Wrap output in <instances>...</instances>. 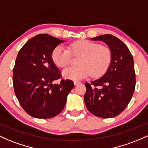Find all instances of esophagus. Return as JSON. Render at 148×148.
I'll use <instances>...</instances> for the list:
<instances>
[{
  "label": "esophagus",
  "mask_w": 148,
  "mask_h": 148,
  "mask_svg": "<svg viewBox=\"0 0 148 148\" xmlns=\"http://www.w3.org/2000/svg\"><path fill=\"white\" fill-rule=\"evenodd\" d=\"M74 85L77 86L79 84H80V82H79V81H77V80H74Z\"/></svg>",
  "instance_id": "obj_1"
}]
</instances>
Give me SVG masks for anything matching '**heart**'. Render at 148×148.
Returning a JSON list of instances; mask_svg holds the SVG:
<instances>
[{
    "label": "heart",
    "mask_w": 148,
    "mask_h": 148,
    "mask_svg": "<svg viewBox=\"0 0 148 148\" xmlns=\"http://www.w3.org/2000/svg\"><path fill=\"white\" fill-rule=\"evenodd\" d=\"M74 56H82L79 66H70L63 70L62 75L66 79L79 80L90 74L100 77L108 71L112 60L111 51L108 47L95 42L82 40L74 42L69 45V50L62 45L54 48L52 52V60L56 66L66 67Z\"/></svg>",
    "instance_id": "heart-1"
}]
</instances>
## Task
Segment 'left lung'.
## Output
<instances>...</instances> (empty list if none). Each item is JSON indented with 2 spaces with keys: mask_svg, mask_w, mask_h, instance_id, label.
<instances>
[{
  "mask_svg": "<svg viewBox=\"0 0 148 148\" xmlns=\"http://www.w3.org/2000/svg\"><path fill=\"white\" fill-rule=\"evenodd\" d=\"M92 40H102L110 48V65L100 79L86 83L84 101L88 111L101 118L119 115L127 107L136 86L133 56L128 47L114 36L100 35Z\"/></svg>",
  "mask_w": 148,
  "mask_h": 148,
  "instance_id": "8db88e82",
  "label": "left lung"
}]
</instances>
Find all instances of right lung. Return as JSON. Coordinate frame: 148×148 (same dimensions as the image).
<instances>
[{"instance_id":"1","label":"right lung","mask_w":148,"mask_h":148,"mask_svg":"<svg viewBox=\"0 0 148 148\" xmlns=\"http://www.w3.org/2000/svg\"><path fill=\"white\" fill-rule=\"evenodd\" d=\"M62 42L46 34H38L17 54L12 75L14 93L24 111L33 117L48 119L60 113L74 86L69 79L52 84L62 78L52 60V52Z\"/></svg>"}]
</instances>
